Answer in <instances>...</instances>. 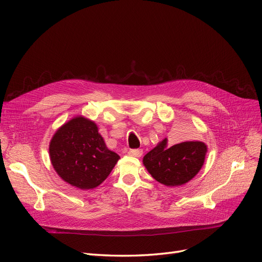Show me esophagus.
I'll return each instance as SVG.
<instances>
[{
    "label": "esophagus",
    "instance_id": "esophagus-1",
    "mask_svg": "<svg viewBox=\"0 0 262 262\" xmlns=\"http://www.w3.org/2000/svg\"><path fill=\"white\" fill-rule=\"evenodd\" d=\"M142 153H143V150H142L141 148H132V149H129V154L132 155V156L140 157V156L142 155Z\"/></svg>",
    "mask_w": 262,
    "mask_h": 262
}]
</instances>
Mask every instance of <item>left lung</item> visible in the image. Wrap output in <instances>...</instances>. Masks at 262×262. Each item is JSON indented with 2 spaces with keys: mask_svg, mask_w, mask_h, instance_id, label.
<instances>
[{
  "mask_svg": "<svg viewBox=\"0 0 262 262\" xmlns=\"http://www.w3.org/2000/svg\"><path fill=\"white\" fill-rule=\"evenodd\" d=\"M207 149V145L199 141L169 145L166 138L144 156L143 164L152 177L161 184L181 186L201 169Z\"/></svg>",
  "mask_w": 262,
  "mask_h": 262,
  "instance_id": "8db88e82",
  "label": "left lung"
}]
</instances>
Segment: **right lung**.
I'll list each match as a JSON object with an SVG mask.
<instances>
[{"instance_id": "add662e5", "label": "right lung", "mask_w": 262, "mask_h": 262, "mask_svg": "<svg viewBox=\"0 0 262 262\" xmlns=\"http://www.w3.org/2000/svg\"><path fill=\"white\" fill-rule=\"evenodd\" d=\"M49 153L58 175L80 189L99 186L120 158L107 148L97 125L83 117L72 119L55 132Z\"/></svg>"}]
</instances>
